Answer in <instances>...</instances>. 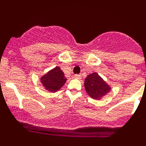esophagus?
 I'll return each instance as SVG.
<instances>
[{"mask_svg": "<svg viewBox=\"0 0 146 146\" xmlns=\"http://www.w3.org/2000/svg\"><path fill=\"white\" fill-rule=\"evenodd\" d=\"M74 77H75L76 79L80 80L81 79V75H80V74H75V75H74Z\"/></svg>", "mask_w": 146, "mask_h": 146, "instance_id": "obj_1", "label": "esophagus"}]
</instances>
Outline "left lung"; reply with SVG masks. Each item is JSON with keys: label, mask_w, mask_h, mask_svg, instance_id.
I'll list each match as a JSON object with an SVG mask.
<instances>
[{"label": "left lung", "mask_w": 146, "mask_h": 146, "mask_svg": "<svg viewBox=\"0 0 146 146\" xmlns=\"http://www.w3.org/2000/svg\"><path fill=\"white\" fill-rule=\"evenodd\" d=\"M86 91L90 97L100 100L110 91V86L96 72L90 74L84 81Z\"/></svg>", "instance_id": "8db88e82"}]
</instances>
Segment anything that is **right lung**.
I'll return each instance as SVG.
<instances>
[{
  "mask_svg": "<svg viewBox=\"0 0 146 146\" xmlns=\"http://www.w3.org/2000/svg\"><path fill=\"white\" fill-rule=\"evenodd\" d=\"M66 80L64 73L59 66L53 68L40 78L41 83L45 90L52 93L59 91Z\"/></svg>",
  "mask_w": 146,
  "mask_h": 146,
  "instance_id": "add662e5",
  "label": "right lung"
}]
</instances>
